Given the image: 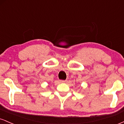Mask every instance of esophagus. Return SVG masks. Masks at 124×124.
I'll return each instance as SVG.
<instances>
[{
	"instance_id": "34e87169",
	"label": "esophagus",
	"mask_w": 124,
	"mask_h": 124,
	"mask_svg": "<svg viewBox=\"0 0 124 124\" xmlns=\"http://www.w3.org/2000/svg\"><path fill=\"white\" fill-rule=\"evenodd\" d=\"M61 83H65V82H66V80H60Z\"/></svg>"
}]
</instances>
